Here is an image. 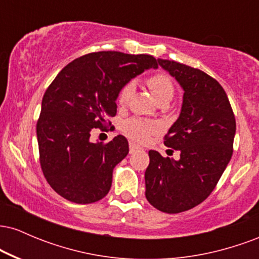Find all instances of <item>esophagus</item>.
<instances>
[{"label":"esophagus","instance_id":"1","mask_svg":"<svg viewBox=\"0 0 259 259\" xmlns=\"http://www.w3.org/2000/svg\"><path fill=\"white\" fill-rule=\"evenodd\" d=\"M139 150H141V147L140 146H138V145H135V144H130V153H134V152H136V151H139Z\"/></svg>","mask_w":259,"mask_h":259}]
</instances>
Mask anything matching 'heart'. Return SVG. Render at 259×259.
<instances>
[{
    "label": "heart",
    "mask_w": 259,
    "mask_h": 259,
    "mask_svg": "<svg viewBox=\"0 0 259 259\" xmlns=\"http://www.w3.org/2000/svg\"><path fill=\"white\" fill-rule=\"evenodd\" d=\"M148 88L152 92L153 97L157 101L168 100L170 101L174 95V84L170 76L165 73H157L151 75L147 80ZM135 90V84L134 81H127L125 85L119 90L117 101L119 105H126L127 101L130 100L132 95ZM159 125L153 121H147L139 118H133V119L126 120L123 125V130L125 132L130 138L136 140V141L145 142L147 141L148 138L158 130Z\"/></svg>",
    "instance_id": "heart-1"
}]
</instances>
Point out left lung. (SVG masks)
Wrapping results in <instances>:
<instances>
[{
	"label": "left lung",
	"mask_w": 259,
	"mask_h": 259,
	"mask_svg": "<svg viewBox=\"0 0 259 259\" xmlns=\"http://www.w3.org/2000/svg\"><path fill=\"white\" fill-rule=\"evenodd\" d=\"M158 64L184 90L177 121L164 136L180 159L151 150L145 171L147 201L164 213H180L203 202L233 156L236 121L222 85L200 69L168 59Z\"/></svg>",
	"instance_id": "left-lung-1"
}]
</instances>
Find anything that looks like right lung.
<instances>
[{
	"mask_svg": "<svg viewBox=\"0 0 259 259\" xmlns=\"http://www.w3.org/2000/svg\"><path fill=\"white\" fill-rule=\"evenodd\" d=\"M150 68H158L150 55L89 53L65 65L45 92L36 124L40 164L65 200L88 204L108 194L113 169L129 153V144L123 135L94 144L91 130L111 125L120 89Z\"/></svg>",
	"mask_w": 259,
	"mask_h": 259,
	"instance_id": "1",
	"label": "right lung"
}]
</instances>
